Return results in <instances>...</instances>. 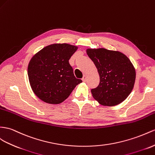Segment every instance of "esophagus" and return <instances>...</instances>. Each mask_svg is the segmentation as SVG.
<instances>
[{"label":"esophagus","mask_w":155,"mask_h":155,"mask_svg":"<svg viewBox=\"0 0 155 155\" xmlns=\"http://www.w3.org/2000/svg\"><path fill=\"white\" fill-rule=\"evenodd\" d=\"M82 80L83 82H85L86 81V75H84V76H83Z\"/></svg>","instance_id":"esophagus-1"}]
</instances>
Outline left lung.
<instances>
[{
	"label": "left lung",
	"instance_id": "obj_1",
	"mask_svg": "<svg viewBox=\"0 0 155 155\" xmlns=\"http://www.w3.org/2000/svg\"><path fill=\"white\" fill-rule=\"evenodd\" d=\"M87 54L97 67L100 84L91 90L95 100L105 106L120 104L132 92L136 71L128 58L118 51L87 49Z\"/></svg>",
	"mask_w": 155,
	"mask_h": 155
}]
</instances>
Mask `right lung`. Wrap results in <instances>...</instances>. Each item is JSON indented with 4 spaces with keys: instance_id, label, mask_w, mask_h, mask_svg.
<instances>
[{
    "instance_id": "right-lung-1",
    "label": "right lung",
    "mask_w": 155,
    "mask_h": 155,
    "mask_svg": "<svg viewBox=\"0 0 155 155\" xmlns=\"http://www.w3.org/2000/svg\"><path fill=\"white\" fill-rule=\"evenodd\" d=\"M77 48L68 44H54L44 48L31 59L27 70L29 82L41 100L60 104L82 82L74 77L69 63Z\"/></svg>"
}]
</instances>
